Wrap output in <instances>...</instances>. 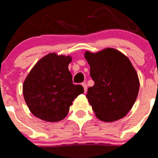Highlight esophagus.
<instances>
[{"label":"esophagus","instance_id":"34e87169","mask_svg":"<svg viewBox=\"0 0 158 158\" xmlns=\"http://www.w3.org/2000/svg\"><path fill=\"white\" fill-rule=\"evenodd\" d=\"M82 86H83V88H84L85 93H86V92H87V89H88V86H87V85H86V83H82Z\"/></svg>","mask_w":158,"mask_h":158}]
</instances>
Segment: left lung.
I'll return each instance as SVG.
<instances>
[{
	"mask_svg": "<svg viewBox=\"0 0 158 158\" xmlns=\"http://www.w3.org/2000/svg\"><path fill=\"white\" fill-rule=\"evenodd\" d=\"M94 85L86 97L96 117L104 122L123 118L133 107L139 91V80L131 61L120 51L106 48L97 53L86 51Z\"/></svg>",
	"mask_w": 158,
	"mask_h": 158,
	"instance_id": "obj_1",
	"label": "left lung"
}]
</instances>
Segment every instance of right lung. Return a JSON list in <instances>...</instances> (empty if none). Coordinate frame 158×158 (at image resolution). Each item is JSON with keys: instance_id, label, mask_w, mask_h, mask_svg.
Listing matches in <instances>:
<instances>
[{"instance_id": "1", "label": "right lung", "mask_w": 158, "mask_h": 158, "mask_svg": "<svg viewBox=\"0 0 158 158\" xmlns=\"http://www.w3.org/2000/svg\"><path fill=\"white\" fill-rule=\"evenodd\" d=\"M70 56L47 54L35 65L23 85L25 102L31 112L47 122L62 120L72 102L84 93L81 85L73 83L68 65Z\"/></svg>"}]
</instances>
